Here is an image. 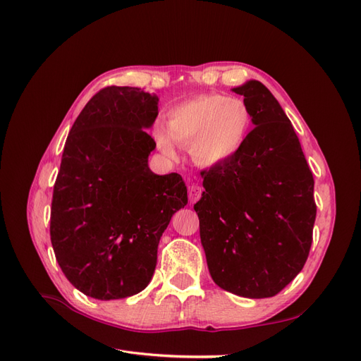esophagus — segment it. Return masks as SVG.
I'll list each match as a JSON object with an SVG mask.
<instances>
[{"mask_svg": "<svg viewBox=\"0 0 361 361\" xmlns=\"http://www.w3.org/2000/svg\"><path fill=\"white\" fill-rule=\"evenodd\" d=\"M202 187H199V185H191V187L188 188V197H190V202L191 203H195L200 197H202Z\"/></svg>", "mask_w": 361, "mask_h": 361, "instance_id": "obj_1", "label": "esophagus"}]
</instances>
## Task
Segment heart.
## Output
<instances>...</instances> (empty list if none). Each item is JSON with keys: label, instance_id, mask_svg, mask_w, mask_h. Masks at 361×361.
Returning <instances> with one entry per match:
<instances>
[{"label": "heart", "instance_id": "obj_1", "mask_svg": "<svg viewBox=\"0 0 361 361\" xmlns=\"http://www.w3.org/2000/svg\"><path fill=\"white\" fill-rule=\"evenodd\" d=\"M250 125V111L243 101L221 94H202L173 106L167 114V133L158 126L155 140L166 155L174 154V141L190 149L199 166L212 167L241 150Z\"/></svg>", "mask_w": 361, "mask_h": 361}]
</instances>
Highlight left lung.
Returning <instances> with one entry per match:
<instances>
[{"label":"left lung","mask_w":361,"mask_h":361,"mask_svg":"<svg viewBox=\"0 0 361 361\" xmlns=\"http://www.w3.org/2000/svg\"><path fill=\"white\" fill-rule=\"evenodd\" d=\"M251 122L244 146L202 171L194 204L207 268L218 286L245 298H269L302 269L313 239V174L290 120L267 87L248 81Z\"/></svg>","instance_id":"obj_1"}]
</instances>
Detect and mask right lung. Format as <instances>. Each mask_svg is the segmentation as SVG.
Listing matches in <instances>:
<instances>
[{"label": "right lung", "instance_id": "1", "mask_svg": "<svg viewBox=\"0 0 361 361\" xmlns=\"http://www.w3.org/2000/svg\"><path fill=\"white\" fill-rule=\"evenodd\" d=\"M158 96L110 85L82 108L64 145L51 204V243L63 274L96 300L143 290L157 267L159 239L188 203L178 173H152L157 143L146 128Z\"/></svg>", "mask_w": 361, "mask_h": 361}]
</instances>
